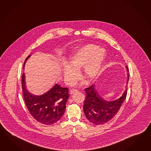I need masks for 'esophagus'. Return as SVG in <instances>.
I'll return each instance as SVG.
<instances>
[{
    "instance_id": "1",
    "label": "esophagus",
    "mask_w": 151,
    "mask_h": 151,
    "mask_svg": "<svg viewBox=\"0 0 151 151\" xmlns=\"http://www.w3.org/2000/svg\"><path fill=\"white\" fill-rule=\"evenodd\" d=\"M78 91L77 90V89H71L70 91H69V93H70V94H73L74 93H77Z\"/></svg>"
}]
</instances>
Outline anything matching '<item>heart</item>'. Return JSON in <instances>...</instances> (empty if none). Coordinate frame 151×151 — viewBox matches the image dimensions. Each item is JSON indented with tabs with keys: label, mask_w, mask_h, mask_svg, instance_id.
<instances>
[{
	"label": "heart",
	"mask_w": 151,
	"mask_h": 151,
	"mask_svg": "<svg viewBox=\"0 0 151 151\" xmlns=\"http://www.w3.org/2000/svg\"><path fill=\"white\" fill-rule=\"evenodd\" d=\"M106 52L103 48L94 44H88L81 47L71 55L62 68L64 80L67 83L76 82L79 75L78 71L83 68V75L88 81L97 77L104 62Z\"/></svg>",
	"instance_id": "1"
}]
</instances>
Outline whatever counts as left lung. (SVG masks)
<instances>
[{"mask_svg": "<svg viewBox=\"0 0 151 151\" xmlns=\"http://www.w3.org/2000/svg\"><path fill=\"white\" fill-rule=\"evenodd\" d=\"M128 72V68L126 66ZM127 83L129 81L128 74ZM86 93L84 101L83 111L86 116L91 123L96 125L106 124L111 120L119 111L127 96V88L120 98L114 101H107L97 93L95 85L84 89Z\"/></svg>", "mask_w": 151, "mask_h": 151, "instance_id": "8db88e82", "label": "left lung"}]
</instances>
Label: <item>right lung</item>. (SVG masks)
I'll list each match as a JSON object with an SVG mask.
<instances>
[{"label":"right lung","instance_id":"obj_1","mask_svg":"<svg viewBox=\"0 0 151 151\" xmlns=\"http://www.w3.org/2000/svg\"><path fill=\"white\" fill-rule=\"evenodd\" d=\"M29 55L26 60L30 57ZM22 90L25 103L31 116L42 124L51 125L60 120L64 114L69 98L68 88L55 84L47 93L41 95L31 94L27 89L25 74L22 75Z\"/></svg>","mask_w":151,"mask_h":151}]
</instances>
